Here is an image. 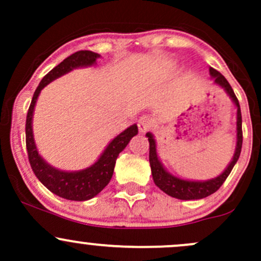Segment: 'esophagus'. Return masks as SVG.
<instances>
[{"label":"esophagus","instance_id":"34e87169","mask_svg":"<svg viewBox=\"0 0 261 261\" xmlns=\"http://www.w3.org/2000/svg\"><path fill=\"white\" fill-rule=\"evenodd\" d=\"M152 126V118L150 116H143L140 117V120L138 121V127L140 130V133H146L151 128Z\"/></svg>","mask_w":261,"mask_h":261}]
</instances>
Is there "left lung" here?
I'll use <instances>...</instances> for the list:
<instances>
[{
	"label": "left lung",
	"mask_w": 261,
	"mask_h": 261,
	"mask_svg": "<svg viewBox=\"0 0 261 261\" xmlns=\"http://www.w3.org/2000/svg\"><path fill=\"white\" fill-rule=\"evenodd\" d=\"M210 73H211L213 80H215V83L221 86L222 88H225V91L227 92L228 96L232 98L236 107H238V121H236V125H238V128H236V130H238V144H236V150L235 154H233L232 162L230 163V165L226 168V170L222 174L218 175L215 179L206 181L184 180L169 174V173L163 168L162 163L158 159L156 146H155L154 138H152V135L150 133L146 134L147 140H149V162L150 168H151V174L154 183L156 184L164 193H167L168 196L174 197V198L178 199H184V201H188V199H201L204 198V197L211 196L212 193H215V192L222 186L223 181L226 180V178L230 175L231 170H232L236 162L239 160L241 147H243V118H241V110L238 97L233 93V89L231 88L227 80H226L218 70L210 68Z\"/></svg>",
	"instance_id": "1"
}]
</instances>
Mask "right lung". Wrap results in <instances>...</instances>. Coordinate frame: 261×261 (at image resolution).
<instances>
[{"instance_id": "add662e5", "label": "right lung", "mask_w": 261, "mask_h": 261, "mask_svg": "<svg viewBox=\"0 0 261 261\" xmlns=\"http://www.w3.org/2000/svg\"><path fill=\"white\" fill-rule=\"evenodd\" d=\"M98 57L99 55L97 53L91 51V50H80V51L65 58L54 69L50 70L39 83L38 88L34 92L28 116H26V149H28L31 169L35 173L38 179L50 192L62 198L70 199V201H87V199L93 198L110 183L112 174H114L116 159H117L118 154L130 143L131 139L138 134V126H130L123 133L116 136L106 147L103 154L92 167L80 170V172H62V170H58L46 164L36 150L33 138V126H31L33 112L38 96L46 84L54 81L55 78L70 72L74 68L88 67V65L94 64Z\"/></svg>"}]
</instances>
